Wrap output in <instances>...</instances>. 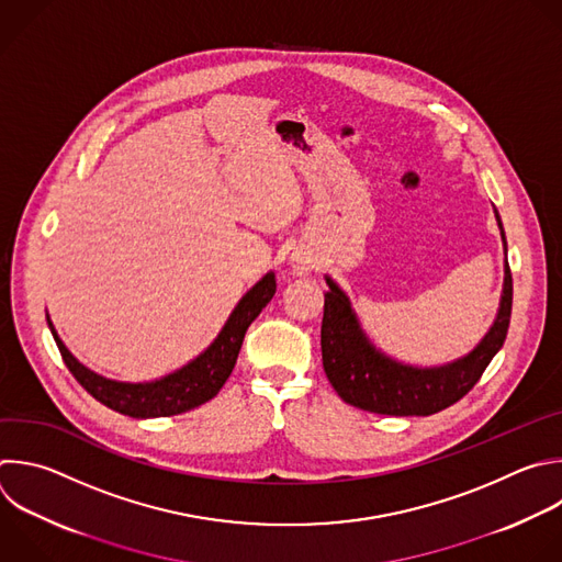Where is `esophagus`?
Listing matches in <instances>:
<instances>
[{"label":"esophagus","mask_w":562,"mask_h":562,"mask_svg":"<svg viewBox=\"0 0 562 562\" xmlns=\"http://www.w3.org/2000/svg\"><path fill=\"white\" fill-rule=\"evenodd\" d=\"M291 269L297 273V276H304L308 271L315 269V260L311 254L302 251V249H295L293 256H291Z\"/></svg>","instance_id":"34e87169"}]
</instances>
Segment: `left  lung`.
Instances as JSON below:
<instances>
[{
	"label": "left lung",
	"mask_w": 562,
	"mask_h": 562,
	"mask_svg": "<svg viewBox=\"0 0 562 562\" xmlns=\"http://www.w3.org/2000/svg\"><path fill=\"white\" fill-rule=\"evenodd\" d=\"M503 251L507 240L498 212L494 210ZM322 361L335 393L350 406L391 417H428L472 391L492 357L501 350L512 315V273L505 262V278L496 317L483 339L463 357L441 366L404 363L370 341L346 291L324 276Z\"/></svg>",
	"instance_id": "8db88e82"
}]
</instances>
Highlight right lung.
Instances as JSON below:
<instances>
[{"mask_svg": "<svg viewBox=\"0 0 562 562\" xmlns=\"http://www.w3.org/2000/svg\"><path fill=\"white\" fill-rule=\"evenodd\" d=\"M273 295H276V273L269 271L240 297V302L229 313L221 333L201 355H196L184 366L176 368L173 372H169V375L151 382H116L99 375V372L83 366L66 348L57 328L53 326L50 315H46V319L66 366L70 368L75 380L97 402L134 419H154V417H171V415L199 408L218 395V391L225 386L236 366L249 324L260 315V311L271 302Z\"/></svg>", "mask_w": 562, "mask_h": 562, "instance_id": "add662e5", "label": "right lung"}]
</instances>
